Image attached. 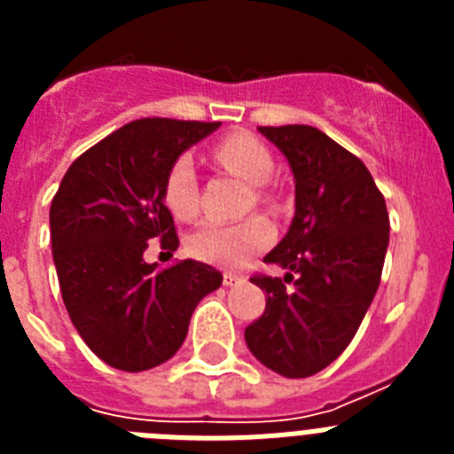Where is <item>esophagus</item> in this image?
Returning <instances> with one entry per match:
<instances>
[{"label": "esophagus", "instance_id": "1", "mask_svg": "<svg viewBox=\"0 0 454 454\" xmlns=\"http://www.w3.org/2000/svg\"><path fill=\"white\" fill-rule=\"evenodd\" d=\"M240 282H243V277L236 275V272H231V270L223 272V284H224V286H234V284H240Z\"/></svg>", "mask_w": 454, "mask_h": 454}]
</instances>
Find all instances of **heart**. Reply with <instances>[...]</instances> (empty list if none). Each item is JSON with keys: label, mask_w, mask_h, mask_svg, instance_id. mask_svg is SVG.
<instances>
[{"label": "heart", "mask_w": 454, "mask_h": 454, "mask_svg": "<svg viewBox=\"0 0 454 454\" xmlns=\"http://www.w3.org/2000/svg\"><path fill=\"white\" fill-rule=\"evenodd\" d=\"M211 156L220 168L252 184V200L256 204L270 207L275 202V192L266 184L275 172V159L256 136H227L214 147ZM163 204L179 220H191L198 215V175L191 156H177L168 168L163 179ZM270 240L272 230L263 218H247L240 223L204 220L198 230L191 231L186 247L200 262L236 268L256 252L266 250Z\"/></svg>", "instance_id": "b5f03b06"}]
</instances>
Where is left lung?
Returning <instances> with one entry per match:
<instances>
[{
	"instance_id": "8db88e82",
	"label": "left lung",
	"mask_w": 454,
	"mask_h": 454,
	"mask_svg": "<svg viewBox=\"0 0 454 454\" xmlns=\"http://www.w3.org/2000/svg\"><path fill=\"white\" fill-rule=\"evenodd\" d=\"M259 131L291 163L295 218L263 259L286 268V277H250L266 291V309L246 327V343L263 366L298 380L330 366L355 339L382 279L388 211L362 159L320 129Z\"/></svg>"
}]
</instances>
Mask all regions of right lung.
<instances>
[{
  "mask_svg": "<svg viewBox=\"0 0 454 454\" xmlns=\"http://www.w3.org/2000/svg\"><path fill=\"white\" fill-rule=\"evenodd\" d=\"M220 122L143 118L67 168L50 208L51 254L72 325L95 355L127 372L150 371L182 348L200 300L223 284L207 263H145L152 240L172 254L175 220L163 179L186 147Z\"/></svg>",
  "mask_w": 454,
  "mask_h": 454,
  "instance_id": "right-lung-1",
  "label": "right lung"
}]
</instances>
